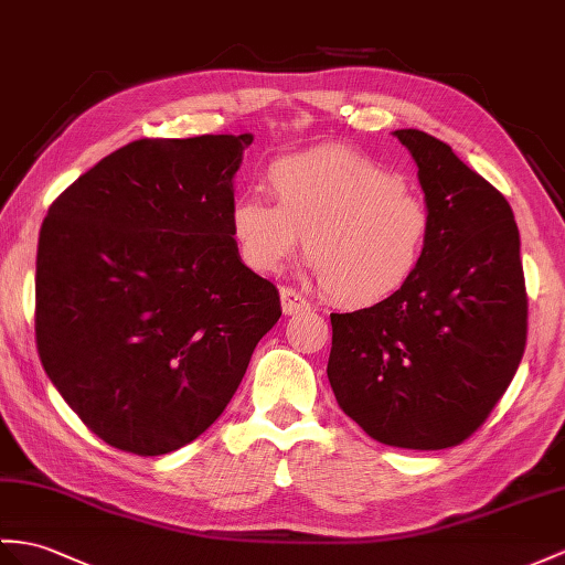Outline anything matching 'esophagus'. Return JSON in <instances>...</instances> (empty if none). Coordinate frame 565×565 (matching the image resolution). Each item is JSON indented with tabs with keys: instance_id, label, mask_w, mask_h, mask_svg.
Instances as JSON below:
<instances>
[{
	"instance_id": "34e87169",
	"label": "esophagus",
	"mask_w": 565,
	"mask_h": 565,
	"mask_svg": "<svg viewBox=\"0 0 565 565\" xmlns=\"http://www.w3.org/2000/svg\"><path fill=\"white\" fill-rule=\"evenodd\" d=\"M280 305H282V311H285L287 316L301 313V311H309V309H311L309 301H307L305 297H301L297 290H292V287H287V285L280 287Z\"/></svg>"
}]
</instances>
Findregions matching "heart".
Segmentation results:
<instances>
[{
	"label": "heart",
	"instance_id": "1",
	"mask_svg": "<svg viewBox=\"0 0 565 565\" xmlns=\"http://www.w3.org/2000/svg\"><path fill=\"white\" fill-rule=\"evenodd\" d=\"M268 189L275 203L246 196L230 215L249 268L275 270L305 237L313 275L342 307H376L415 280L431 239V211L374 158L313 148L273 162Z\"/></svg>",
	"mask_w": 565,
	"mask_h": 565
}]
</instances>
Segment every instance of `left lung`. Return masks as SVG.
<instances>
[{
	"mask_svg": "<svg viewBox=\"0 0 565 565\" xmlns=\"http://www.w3.org/2000/svg\"><path fill=\"white\" fill-rule=\"evenodd\" d=\"M415 158L434 230L422 268L376 307L330 313L328 381L340 409L379 444L441 450L497 407L527 342L520 235L499 189L419 129Z\"/></svg>",
	"mask_w": 565,
	"mask_h": 565,
	"instance_id": "left-lung-1",
	"label": "left lung"
}]
</instances>
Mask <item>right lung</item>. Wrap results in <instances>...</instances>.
Instances as JSON below:
<instances>
[{"mask_svg":"<svg viewBox=\"0 0 565 565\" xmlns=\"http://www.w3.org/2000/svg\"><path fill=\"white\" fill-rule=\"evenodd\" d=\"M252 134L141 139L52 201L35 260V342L54 388L107 446L164 456L223 415L275 285L232 237Z\"/></svg>","mask_w":565,"mask_h":565,"instance_id":"1","label":"right lung"}]
</instances>
